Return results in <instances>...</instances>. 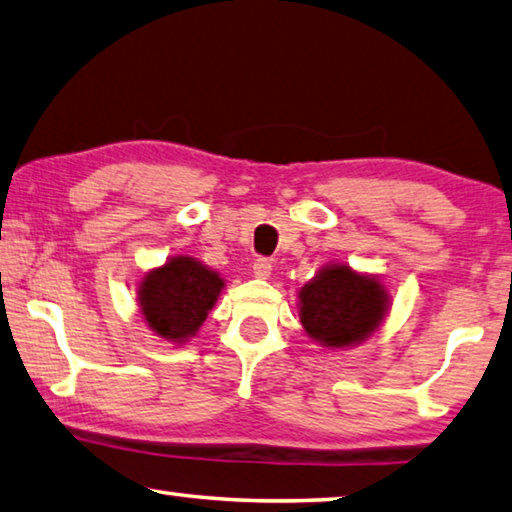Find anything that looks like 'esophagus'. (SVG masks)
<instances>
[{"mask_svg": "<svg viewBox=\"0 0 512 512\" xmlns=\"http://www.w3.org/2000/svg\"><path fill=\"white\" fill-rule=\"evenodd\" d=\"M271 268H273L271 259H266V257H259L253 262V273H255V277H259V280H266V277L271 275Z\"/></svg>", "mask_w": 512, "mask_h": 512, "instance_id": "34e87169", "label": "esophagus"}]
</instances>
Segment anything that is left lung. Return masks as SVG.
<instances>
[{
	"label": "left lung",
	"instance_id": "8db88e82",
	"mask_svg": "<svg viewBox=\"0 0 512 512\" xmlns=\"http://www.w3.org/2000/svg\"><path fill=\"white\" fill-rule=\"evenodd\" d=\"M387 313V291L376 277L345 264L327 266L300 291L304 331L324 347H351L378 329Z\"/></svg>",
	"mask_w": 512,
	"mask_h": 512
}]
</instances>
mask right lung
I'll return each mask as SVG.
<instances>
[{"label":"right lung","mask_w":512,"mask_h":512,"mask_svg":"<svg viewBox=\"0 0 512 512\" xmlns=\"http://www.w3.org/2000/svg\"><path fill=\"white\" fill-rule=\"evenodd\" d=\"M224 280L192 257H172L147 273L138 288L145 322L170 342H183L199 331L215 306Z\"/></svg>","instance_id":"1"}]
</instances>
